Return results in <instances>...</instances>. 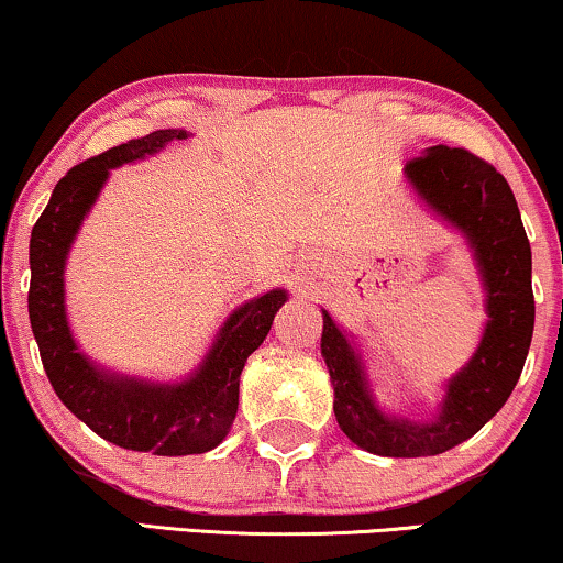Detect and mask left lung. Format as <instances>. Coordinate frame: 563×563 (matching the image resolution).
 I'll return each instance as SVG.
<instances>
[{
    "label": "left lung",
    "mask_w": 563,
    "mask_h": 563,
    "mask_svg": "<svg viewBox=\"0 0 563 563\" xmlns=\"http://www.w3.org/2000/svg\"><path fill=\"white\" fill-rule=\"evenodd\" d=\"M404 173L419 199L468 240L488 320L476 354L444 385L437 419L419 424L377 406L362 354L323 310L320 354L331 372L335 421L356 448L383 457L440 455L476 434L512 396L536 325L530 243L505 175L468 150L442 144L408 159Z\"/></svg>",
    "instance_id": "8db88e82"
}]
</instances>
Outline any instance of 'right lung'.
<instances>
[{
    "mask_svg": "<svg viewBox=\"0 0 563 563\" xmlns=\"http://www.w3.org/2000/svg\"><path fill=\"white\" fill-rule=\"evenodd\" d=\"M186 136L184 129H159L71 167L31 232L27 312L51 388L103 440L167 457L201 455L228 437L238 413L240 372L264 344L287 291L272 289L240 305L219 328L199 367L180 383L165 385L100 369L79 352L64 305V266L113 167L157 155L173 139Z\"/></svg>",
    "mask_w": 563,
    "mask_h": 563,
    "instance_id": "right-lung-1",
    "label": "right lung"
}]
</instances>
